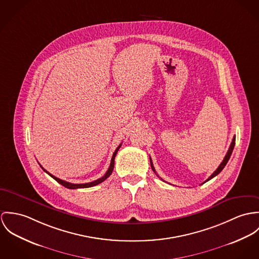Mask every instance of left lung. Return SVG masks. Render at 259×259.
Wrapping results in <instances>:
<instances>
[{
  "mask_svg": "<svg viewBox=\"0 0 259 259\" xmlns=\"http://www.w3.org/2000/svg\"><path fill=\"white\" fill-rule=\"evenodd\" d=\"M234 145H235V137H233V139H232V142L230 144V149H229V151H228V153H227V155H226V157H225V159H224V161L222 162V164L219 166V168L213 172V174H211L210 175V177L205 181V182H207V181H209V180H211L212 178H214L217 175H219L220 172L223 171V169L226 167V165H227V163L229 162V160H230V156H231V153H232V151H233V148H234ZM150 162H151V167H152V170L155 172L156 174V171H155V168H154V166H153V163H152V160H151V158H150ZM157 175V174H156ZM158 176V175H157ZM159 177V176H158ZM164 181V180H163ZM205 182H203V183H205ZM202 183V184H203Z\"/></svg>",
  "mask_w": 259,
  "mask_h": 259,
  "instance_id": "obj_1",
  "label": "left lung"
}]
</instances>
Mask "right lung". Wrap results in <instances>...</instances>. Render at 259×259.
Wrapping results in <instances>:
<instances>
[{
  "label": "right lung",
  "instance_id": "obj_1",
  "mask_svg": "<svg viewBox=\"0 0 259 259\" xmlns=\"http://www.w3.org/2000/svg\"><path fill=\"white\" fill-rule=\"evenodd\" d=\"M121 145L122 144H120L117 148H116L115 152L113 153V156H112V159H111V162H110V166H109V168H108V170H107V172H105V175L103 176V177H101L100 179H98V180H95V181H93V182H90V183H87V184H72V183H68V182H65V181H62V180H60V179H58L57 177H55V176H53L51 172H48L47 170H45L40 165V167H41V169L45 171V172H47V174H49L53 179H55L58 183H59L60 185H62L63 187H65V188H67V189H70V190H75V189H83V188H90V187H93V186H96V185H98V184H100V183H102V182H104L111 174L113 172V169H114V160H115V156L116 154H117V152H118V150H119V148L121 147Z\"/></svg>",
  "mask_w": 259,
  "mask_h": 259
}]
</instances>
